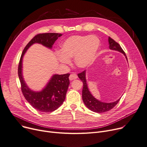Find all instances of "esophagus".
Segmentation results:
<instances>
[{
  "label": "esophagus",
  "instance_id": "esophagus-1",
  "mask_svg": "<svg viewBox=\"0 0 147 147\" xmlns=\"http://www.w3.org/2000/svg\"><path fill=\"white\" fill-rule=\"evenodd\" d=\"M77 77H78V76L76 74H71L69 76V79H70V80L71 81V80L77 79Z\"/></svg>",
  "mask_w": 147,
  "mask_h": 147
}]
</instances>
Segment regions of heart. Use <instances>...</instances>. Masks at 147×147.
I'll return each mask as SVG.
<instances>
[{"instance_id":"obj_1","label":"heart","mask_w":147,"mask_h":147,"mask_svg":"<svg viewBox=\"0 0 147 147\" xmlns=\"http://www.w3.org/2000/svg\"><path fill=\"white\" fill-rule=\"evenodd\" d=\"M100 47V41L96 35H73L61 44L57 57L63 64H70V58L74 57L76 65L84 68L93 63Z\"/></svg>"}]
</instances>
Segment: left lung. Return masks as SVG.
<instances>
[{
    "instance_id": "1",
    "label": "left lung",
    "mask_w": 147,
    "mask_h": 147,
    "mask_svg": "<svg viewBox=\"0 0 147 147\" xmlns=\"http://www.w3.org/2000/svg\"><path fill=\"white\" fill-rule=\"evenodd\" d=\"M108 41L109 44V48L111 50L118 51L122 53L125 56L127 61H128L126 55L119 44L117 43L115 41H114L111 37H109ZM78 77H79V79L82 81L83 83V88L82 90L83 101L87 108H89L92 111L96 113H103L105 112H107L113 108L120 100L121 98L113 102L106 103L96 99L91 94L89 90V88H88L86 79V70L78 74Z\"/></svg>"
}]
</instances>
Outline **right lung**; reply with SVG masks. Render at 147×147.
<instances>
[{
  "instance_id": "right-lung-1",
  "label": "right lung",
  "mask_w": 147,
  "mask_h": 147,
  "mask_svg": "<svg viewBox=\"0 0 147 147\" xmlns=\"http://www.w3.org/2000/svg\"><path fill=\"white\" fill-rule=\"evenodd\" d=\"M62 35L58 33H45L35 35L26 45L22 51L18 65V76L21 84V90L28 102L34 108L41 112H52L57 109L64 102L70 80L69 73L54 74L44 89L35 92L29 89L22 75L23 57L32 45L38 43L51 49L55 41Z\"/></svg>"
}]
</instances>
